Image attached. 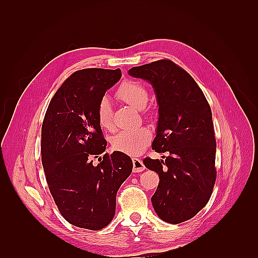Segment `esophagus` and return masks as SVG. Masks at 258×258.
Here are the masks:
<instances>
[{
  "instance_id": "1",
  "label": "esophagus",
  "mask_w": 258,
  "mask_h": 258,
  "mask_svg": "<svg viewBox=\"0 0 258 258\" xmlns=\"http://www.w3.org/2000/svg\"><path fill=\"white\" fill-rule=\"evenodd\" d=\"M132 162H134V172H142V171L145 170V166L141 159L134 158Z\"/></svg>"
}]
</instances>
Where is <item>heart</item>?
Wrapping results in <instances>:
<instances>
[{"label": "heart", "instance_id": "obj_1", "mask_svg": "<svg viewBox=\"0 0 258 258\" xmlns=\"http://www.w3.org/2000/svg\"><path fill=\"white\" fill-rule=\"evenodd\" d=\"M116 96L122 102L137 110H143L148 102V92L146 88L138 82H124L117 90ZM97 119L102 129H112V106L107 99H103L98 105ZM151 131L141 127L118 132L112 137L111 144L115 151L127 155H140L151 142Z\"/></svg>", "mask_w": 258, "mask_h": 258}]
</instances>
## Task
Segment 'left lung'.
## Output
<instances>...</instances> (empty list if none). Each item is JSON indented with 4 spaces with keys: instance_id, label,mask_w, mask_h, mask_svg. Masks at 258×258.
I'll list each match as a JSON object with an SVG mask.
<instances>
[{
    "instance_id": "1",
    "label": "left lung",
    "mask_w": 258,
    "mask_h": 258,
    "mask_svg": "<svg viewBox=\"0 0 258 258\" xmlns=\"http://www.w3.org/2000/svg\"><path fill=\"white\" fill-rule=\"evenodd\" d=\"M128 73L153 86L159 106L152 148L167 156L143 160L159 175L152 197L155 212L167 223L188 221L206 207L216 179L211 107L192 77L171 60L134 67Z\"/></svg>"
}]
</instances>
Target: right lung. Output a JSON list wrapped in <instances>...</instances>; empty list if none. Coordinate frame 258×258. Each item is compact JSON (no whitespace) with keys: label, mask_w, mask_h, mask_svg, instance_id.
I'll return each instance as SVG.
<instances>
[{"label":"right lung","mask_w":258,"mask_h":258,"mask_svg":"<svg viewBox=\"0 0 258 258\" xmlns=\"http://www.w3.org/2000/svg\"><path fill=\"white\" fill-rule=\"evenodd\" d=\"M119 69H84L54 93L42 126V163L61 215L76 227L102 229L115 215L116 194L132 172L121 152L104 154L97 166L91 156L105 152L97 119L105 91L120 80Z\"/></svg>","instance_id":"1"}]
</instances>
